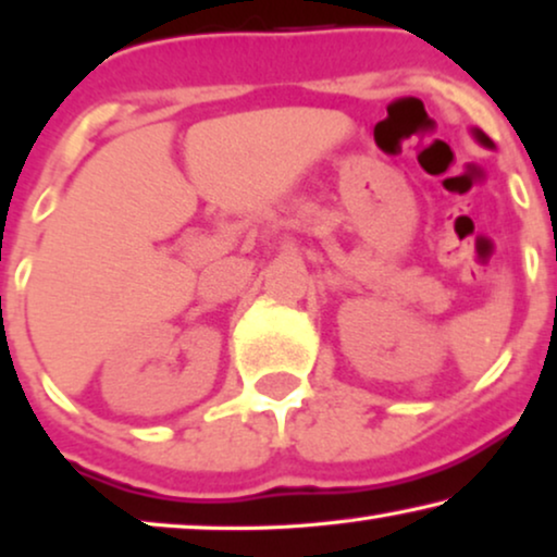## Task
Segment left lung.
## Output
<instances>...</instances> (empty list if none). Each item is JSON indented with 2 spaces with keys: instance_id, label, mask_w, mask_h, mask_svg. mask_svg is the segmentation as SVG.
Masks as SVG:
<instances>
[{
  "instance_id": "obj_1",
  "label": "left lung",
  "mask_w": 557,
  "mask_h": 557,
  "mask_svg": "<svg viewBox=\"0 0 557 557\" xmlns=\"http://www.w3.org/2000/svg\"><path fill=\"white\" fill-rule=\"evenodd\" d=\"M470 132H472V137H475V143H480V145H483V147H487V149H495V143H493V139H491V137H487V135H485V132H483V129L472 127Z\"/></svg>"
}]
</instances>
